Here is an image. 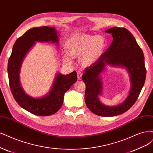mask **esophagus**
<instances>
[{"mask_svg": "<svg viewBox=\"0 0 153 153\" xmlns=\"http://www.w3.org/2000/svg\"><path fill=\"white\" fill-rule=\"evenodd\" d=\"M82 76V74L80 71H77V77L78 80H81Z\"/></svg>", "mask_w": 153, "mask_h": 153, "instance_id": "1", "label": "esophagus"}]
</instances>
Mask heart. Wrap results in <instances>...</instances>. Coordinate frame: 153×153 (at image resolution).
Wrapping results in <instances>:
<instances>
[{"label": "heart", "mask_w": 153, "mask_h": 153, "mask_svg": "<svg viewBox=\"0 0 153 153\" xmlns=\"http://www.w3.org/2000/svg\"><path fill=\"white\" fill-rule=\"evenodd\" d=\"M106 40L101 36H95L85 35L71 39L66 44V49L70 56L81 57L84 66H91L96 62L103 53Z\"/></svg>", "instance_id": "obj_1"}]
</instances>
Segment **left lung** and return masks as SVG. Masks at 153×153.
Returning <instances> with one entry per match:
<instances>
[{
  "label": "left lung",
  "mask_w": 153,
  "mask_h": 153,
  "mask_svg": "<svg viewBox=\"0 0 153 153\" xmlns=\"http://www.w3.org/2000/svg\"><path fill=\"white\" fill-rule=\"evenodd\" d=\"M106 32L112 35V43L99 60L85 68L82 80L86 87L85 101L87 107L98 116L114 117L126 112L135 104L144 85L146 69L143 50L127 29L113 27L108 29ZM107 64L126 67L131 76L132 87L129 96L122 104L117 107L104 106L98 98L102 89L100 75Z\"/></svg>",
  "instance_id": "8db88e82"
}]
</instances>
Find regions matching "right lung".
Returning a JSON list of instances; mask_svg holds the SVG:
<instances>
[{
	"mask_svg": "<svg viewBox=\"0 0 153 153\" xmlns=\"http://www.w3.org/2000/svg\"><path fill=\"white\" fill-rule=\"evenodd\" d=\"M35 42H58L57 31L53 27L42 26L28 30L18 38L13 45L7 66L9 86L13 96L19 106L38 116H49L58 111L63 103L65 93L77 80L76 72L57 75L51 91L42 98L35 99L26 95L20 85L19 75L25 55Z\"/></svg>",
	"mask_w": 153,
	"mask_h": 153,
	"instance_id": "1",
	"label": "right lung"
}]
</instances>
